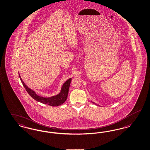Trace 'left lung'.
I'll list each match as a JSON object with an SVG mask.
<instances>
[{"label": "left lung", "instance_id": "obj_1", "mask_svg": "<svg viewBox=\"0 0 150 150\" xmlns=\"http://www.w3.org/2000/svg\"><path fill=\"white\" fill-rule=\"evenodd\" d=\"M92 103H94V104H95V105H98V106H99V105H98V104H96V103H93V102H92Z\"/></svg>", "mask_w": 150, "mask_h": 150}]
</instances>
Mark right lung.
Masks as SVG:
<instances>
[{
	"instance_id": "1",
	"label": "right lung",
	"mask_w": 150,
	"mask_h": 150,
	"mask_svg": "<svg viewBox=\"0 0 150 150\" xmlns=\"http://www.w3.org/2000/svg\"><path fill=\"white\" fill-rule=\"evenodd\" d=\"M19 76L21 79L22 84L23 85L24 87L25 88L28 93L29 94V95L31 96L32 98H34L37 101L40 102L41 103L47 104L49 105H50L52 106H59L62 103H64L67 98V95L69 93V90L70 85L71 81V78H70L67 80V81L63 83L62 87L61 88L60 92L55 96H53L52 97H48V98H44L41 97L39 95H38L35 91L32 90L31 88H29L25 83L23 81L21 77L20 74H19Z\"/></svg>"
}]
</instances>
